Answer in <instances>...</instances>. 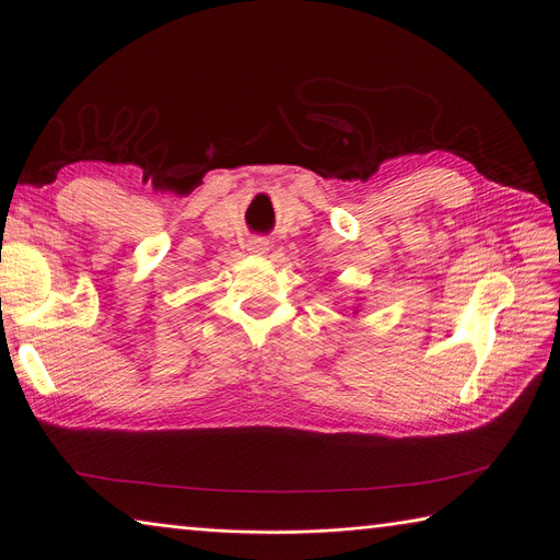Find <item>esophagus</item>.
<instances>
[{
  "label": "esophagus",
  "instance_id": "obj_1",
  "mask_svg": "<svg viewBox=\"0 0 560 560\" xmlns=\"http://www.w3.org/2000/svg\"><path fill=\"white\" fill-rule=\"evenodd\" d=\"M270 249V243L268 238H261V235H254V238L247 241V252L257 254V257H261V254H266Z\"/></svg>",
  "mask_w": 560,
  "mask_h": 560
}]
</instances>
